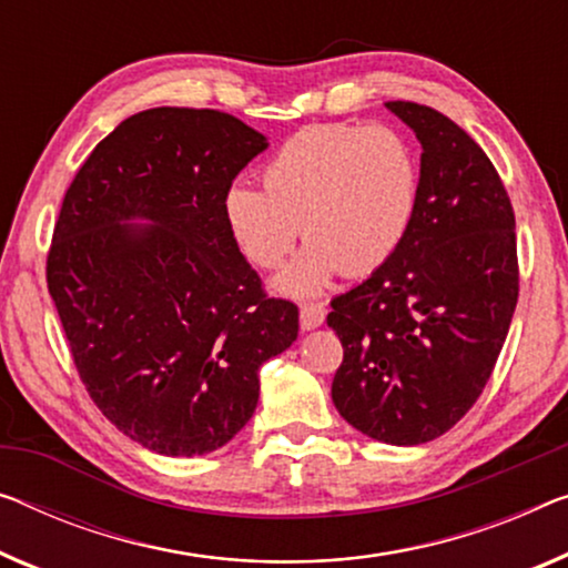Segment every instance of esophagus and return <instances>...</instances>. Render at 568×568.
Here are the masks:
<instances>
[{"label": "esophagus", "mask_w": 568, "mask_h": 568, "mask_svg": "<svg viewBox=\"0 0 568 568\" xmlns=\"http://www.w3.org/2000/svg\"><path fill=\"white\" fill-rule=\"evenodd\" d=\"M326 321V308L321 303H308V306H301V328L303 332H313Z\"/></svg>", "instance_id": "esophagus-1"}]
</instances>
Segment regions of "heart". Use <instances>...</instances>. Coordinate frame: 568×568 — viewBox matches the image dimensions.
Returning <instances> with one entry per match:
<instances>
[{
	"mask_svg": "<svg viewBox=\"0 0 568 568\" xmlns=\"http://www.w3.org/2000/svg\"><path fill=\"white\" fill-rule=\"evenodd\" d=\"M420 203V160L385 124H313L262 168V189L232 183L224 219L244 255L277 267L295 234L308 244L275 277V291L311 298L336 275L365 277L408 236Z\"/></svg>",
	"mask_w": 568,
	"mask_h": 568,
	"instance_id": "obj_1",
	"label": "heart"
}]
</instances>
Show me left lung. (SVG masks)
<instances>
[{"label": "left lung", "instance_id": "1", "mask_svg": "<svg viewBox=\"0 0 568 568\" xmlns=\"http://www.w3.org/2000/svg\"><path fill=\"white\" fill-rule=\"evenodd\" d=\"M420 142V203L403 247L336 295L326 324L344 346L332 400L375 442L418 446L464 418L518 303L507 191L459 124L416 101H387Z\"/></svg>", "mask_w": 568, "mask_h": 568}]
</instances>
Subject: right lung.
Listing matches in <instances>:
<instances>
[{"label": "right lung", "mask_w": 568, "mask_h": 568, "mask_svg": "<svg viewBox=\"0 0 568 568\" xmlns=\"http://www.w3.org/2000/svg\"><path fill=\"white\" fill-rule=\"evenodd\" d=\"M267 138L214 109L138 112L91 152L48 255V291L97 408L150 452L211 454L244 428L262 362L298 338L224 219Z\"/></svg>", "instance_id": "add662e5"}]
</instances>
